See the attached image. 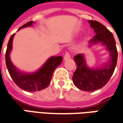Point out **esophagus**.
Wrapping results in <instances>:
<instances>
[{
    "label": "esophagus",
    "instance_id": "1",
    "mask_svg": "<svg viewBox=\"0 0 123 123\" xmlns=\"http://www.w3.org/2000/svg\"><path fill=\"white\" fill-rule=\"evenodd\" d=\"M70 57H71V55H70L69 52V51H67V52L65 53V56H64V61L68 60L69 58H70Z\"/></svg>",
    "mask_w": 123,
    "mask_h": 123
}]
</instances>
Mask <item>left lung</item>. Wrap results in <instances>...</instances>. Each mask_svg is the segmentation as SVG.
Returning a JSON list of instances; mask_svg holds the SVG:
<instances>
[{
    "label": "left lung",
    "instance_id": "1",
    "mask_svg": "<svg viewBox=\"0 0 123 123\" xmlns=\"http://www.w3.org/2000/svg\"><path fill=\"white\" fill-rule=\"evenodd\" d=\"M90 26L93 28L95 36L89 40V45L101 43L110 51V59L102 67L91 69L87 67L83 54L74 56L76 69L73 74L74 85L83 91L93 92L102 88L110 80L117 63L118 51L112 33L103 24L96 20H89Z\"/></svg>",
    "mask_w": 123,
    "mask_h": 123
}]
</instances>
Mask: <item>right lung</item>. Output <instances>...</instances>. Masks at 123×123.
<instances>
[{"instance_id":"right-lung-1","label":"right lung","mask_w":123,"mask_h":123,"mask_svg":"<svg viewBox=\"0 0 123 123\" xmlns=\"http://www.w3.org/2000/svg\"><path fill=\"white\" fill-rule=\"evenodd\" d=\"M34 21H30L23 25L19 30L26 27L31 26ZM13 34L9 38L5 53V62L10 76L13 79L16 85L23 90L30 92L40 91L47 87L51 82L53 72L62 61V56H52L49 58L43 67L37 72L32 74H27L19 71L12 64L10 60L9 54L12 49V41Z\"/></svg>"}]
</instances>
